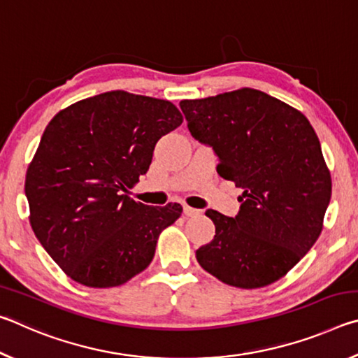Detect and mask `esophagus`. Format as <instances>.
<instances>
[{
    "label": "esophagus",
    "mask_w": 358,
    "mask_h": 358,
    "mask_svg": "<svg viewBox=\"0 0 358 358\" xmlns=\"http://www.w3.org/2000/svg\"><path fill=\"white\" fill-rule=\"evenodd\" d=\"M183 213H185L186 216H197V215H201V210L192 208V207H187V205H183Z\"/></svg>",
    "instance_id": "obj_1"
}]
</instances>
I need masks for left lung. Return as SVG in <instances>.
I'll return each mask as SVG.
<instances>
[{
    "mask_svg": "<svg viewBox=\"0 0 358 358\" xmlns=\"http://www.w3.org/2000/svg\"><path fill=\"white\" fill-rule=\"evenodd\" d=\"M191 136L213 148L217 172L243 194L235 217L207 210L215 237L196 251L229 286L264 287L311 250L331 196L330 172L305 115L252 88L180 102Z\"/></svg>",
    "mask_w": 358,
    "mask_h": 358,
    "instance_id": "obj_1",
    "label": "left lung"
}]
</instances>
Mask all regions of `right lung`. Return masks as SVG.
Instances as JSON below:
<instances>
[{
    "instance_id": "obj_1",
    "label": "right lung",
    "mask_w": 358,
    "mask_h": 358,
    "mask_svg": "<svg viewBox=\"0 0 358 358\" xmlns=\"http://www.w3.org/2000/svg\"><path fill=\"white\" fill-rule=\"evenodd\" d=\"M181 123L172 102L121 90L78 101L48 123L27 172L29 222L72 280L115 287L153 260L159 234L183 208L150 207L126 192Z\"/></svg>"
}]
</instances>
